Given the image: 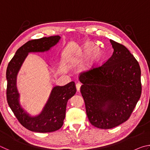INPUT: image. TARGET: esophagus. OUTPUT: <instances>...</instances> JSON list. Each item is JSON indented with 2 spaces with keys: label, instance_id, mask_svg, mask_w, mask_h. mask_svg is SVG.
<instances>
[{
  "label": "esophagus",
  "instance_id": "obj_1",
  "mask_svg": "<svg viewBox=\"0 0 150 150\" xmlns=\"http://www.w3.org/2000/svg\"><path fill=\"white\" fill-rule=\"evenodd\" d=\"M81 86V84L80 83H76V88H77V91H80Z\"/></svg>",
  "mask_w": 150,
  "mask_h": 150
}]
</instances>
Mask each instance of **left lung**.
Segmentation results:
<instances>
[{
	"label": "left lung",
	"instance_id": "1",
	"mask_svg": "<svg viewBox=\"0 0 150 150\" xmlns=\"http://www.w3.org/2000/svg\"><path fill=\"white\" fill-rule=\"evenodd\" d=\"M110 42L112 56L79 76L88 120L100 129L115 128L128 120L142 93L138 61L124 45Z\"/></svg>",
	"mask_w": 150,
	"mask_h": 150
}]
</instances>
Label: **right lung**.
Returning <instances> with one entry per match:
<instances>
[{
    "instance_id": "obj_1",
    "label": "right lung",
    "mask_w": 150,
    "mask_h": 150,
    "mask_svg": "<svg viewBox=\"0 0 150 150\" xmlns=\"http://www.w3.org/2000/svg\"><path fill=\"white\" fill-rule=\"evenodd\" d=\"M59 35L30 40L16 51L6 69V99L19 122L28 130L35 132H52L62 128L65 117L68 100L75 95V84L71 81L64 86H56L51 93L47 103L38 116H29L20 106L16 88V76L25 58L30 52L49 50L60 40Z\"/></svg>"
}]
</instances>
